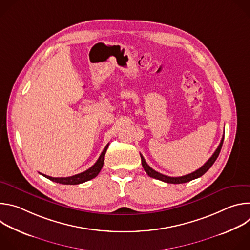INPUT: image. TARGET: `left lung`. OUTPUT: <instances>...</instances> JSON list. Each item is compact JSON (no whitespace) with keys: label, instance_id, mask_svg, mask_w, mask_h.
<instances>
[{"label":"left lung","instance_id":"left-lung-1","mask_svg":"<svg viewBox=\"0 0 250 250\" xmlns=\"http://www.w3.org/2000/svg\"><path fill=\"white\" fill-rule=\"evenodd\" d=\"M224 137L222 138L221 140V144L219 146V147L217 148V150L213 152V154L211 155V157L201 167L199 168L198 170L188 174V175H185V176H181V177H169V176H166V175H163L155 170H153L146 161V159L144 158V156H142L140 154V157H141V164H142V167H144L145 171L147 173V175L149 177H152V178H155V179H158L160 181H163L165 183H170V184H182V183H186V182H189V181H192L194 179H197V178L203 176L210 167L211 165L215 163V161L217 160L220 152H221V149H222V146H223V142H224Z\"/></svg>","mask_w":250,"mask_h":250}]
</instances>
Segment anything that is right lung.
<instances>
[{
    "instance_id": "1",
    "label": "right lung",
    "mask_w": 250,
    "mask_h": 250,
    "mask_svg": "<svg viewBox=\"0 0 250 250\" xmlns=\"http://www.w3.org/2000/svg\"><path fill=\"white\" fill-rule=\"evenodd\" d=\"M108 147H109V144L106 145L105 147L104 148V150L101 153L97 162L92 167H90L88 170H86L82 173H79V174H76V175H73V176H70V177H50V176H47V175H44V174H42V175L44 176L45 178H47V179L53 181V182H56V183H59V184H64V185H77V184H81V183H84L86 181H89V180L93 179V178H95L100 173V171H101V169L104 165V154H105Z\"/></svg>"
}]
</instances>
